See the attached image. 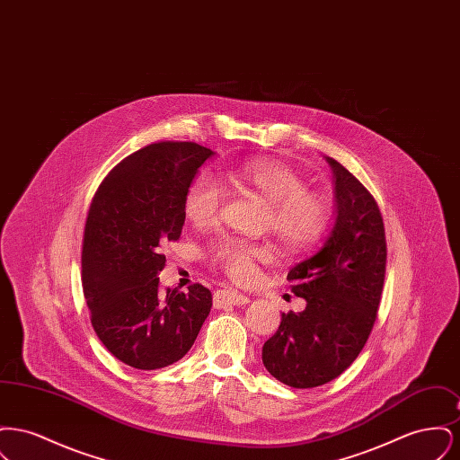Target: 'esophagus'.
Wrapping results in <instances>:
<instances>
[{
  "instance_id": "esophagus-1",
  "label": "esophagus",
  "mask_w": 460,
  "mask_h": 460,
  "mask_svg": "<svg viewBox=\"0 0 460 460\" xmlns=\"http://www.w3.org/2000/svg\"><path fill=\"white\" fill-rule=\"evenodd\" d=\"M250 304V296L243 295L236 289H217L214 293V305H246Z\"/></svg>"
}]
</instances>
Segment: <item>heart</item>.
Segmentation results:
<instances>
[{"label": "heart", "mask_w": 460, "mask_h": 460, "mask_svg": "<svg viewBox=\"0 0 460 460\" xmlns=\"http://www.w3.org/2000/svg\"><path fill=\"white\" fill-rule=\"evenodd\" d=\"M227 182L262 198L267 205L265 224L289 253L306 252L328 233L332 222L331 198L306 190L305 179L281 160L255 158L224 171ZM224 190L210 172L198 174L186 190L184 214L195 226L214 224L219 216ZM208 259L231 279L248 283L257 278L259 263L272 261L267 244L226 236L208 248Z\"/></svg>", "instance_id": "1"}]
</instances>
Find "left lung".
<instances>
[{"label":"left lung","instance_id":"1","mask_svg":"<svg viewBox=\"0 0 460 460\" xmlns=\"http://www.w3.org/2000/svg\"><path fill=\"white\" fill-rule=\"evenodd\" d=\"M334 175L336 219L323 248L288 272L302 312L281 315L262 349L265 369L291 388H315L345 371L377 317L386 238L379 207L364 184L326 156Z\"/></svg>","mask_w":460,"mask_h":460}]
</instances>
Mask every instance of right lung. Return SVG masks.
I'll return each instance as SVG.
<instances>
[{"mask_svg": "<svg viewBox=\"0 0 460 460\" xmlns=\"http://www.w3.org/2000/svg\"><path fill=\"white\" fill-rule=\"evenodd\" d=\"M212 150L191 141L148 145L117 164L96 190L83 240V289L94 332L120 362L141 371L182 358L197 340L212 293L160 289V248L177 241L184 195Z\"/></svg>", "mask_w": 460, "mask_h": 460, "instance_id": "add662e5", "label": "right lung"}]
</instances>
